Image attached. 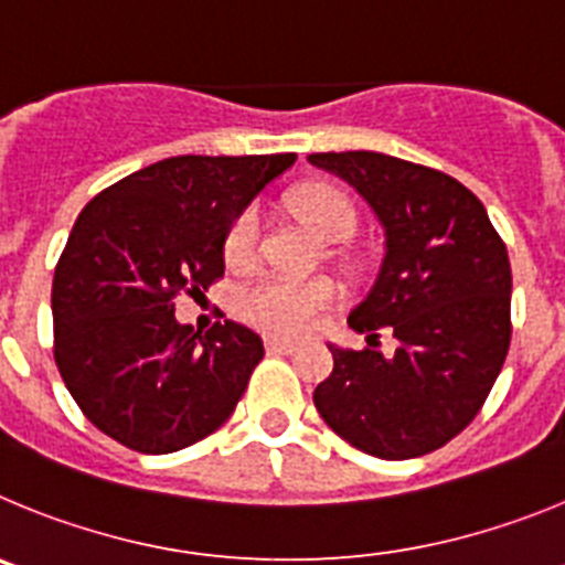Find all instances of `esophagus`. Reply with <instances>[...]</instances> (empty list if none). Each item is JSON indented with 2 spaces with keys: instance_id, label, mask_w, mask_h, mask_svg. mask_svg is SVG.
Masks as SVG:
<instances>
[{
  "instance_id": "1",
  "label": "esophagus",
  "mask_w": 565,
  "mask_h": 565,
  "mask_svg": "<svg viewBox=\"0 0 565 565\" xmlns=\"http://www.w3.org/2000/svg\"><path fill=\"white\" fill-rule=\"evenodd\" d=\"M267 349L276 354H292V352H298V343H295V340H287V338H267Z\"/></svg>"
}]
</instances>
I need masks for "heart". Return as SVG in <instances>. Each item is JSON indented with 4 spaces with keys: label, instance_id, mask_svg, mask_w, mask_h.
I'll use <instances>...</instances> for the list:
<instances>
[{
    "label": "heart",
    "instance_id": "1",
    "mask_svg": "<svg viewBox=\"0 0 565 565\" xmlns=\"http://www.w3.org/2000/svg\"><path fill=\"white\" fill-rule=\"evenodd\" d=\"M289 207L320 238L334 242L352 233L354 205L340 188L312 182L289 194ZM258 213L247 207L233 220L225 236V262L233 270H245L256 262ZM334 289L327 278L267 276L242 295V309L253 323L278 334H301L332 303Z\"/></svg>",
    "mask_w": 565,
    "mask_h": 565
}]
</instances>
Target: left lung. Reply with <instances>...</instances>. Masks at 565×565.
I'll use <instances>...</instances> for the list:
<instances>
[{"instance_id": "obj_1", "label": "left lung", "mask_w": 565, "mask_h": 565, "mask_svg": "<svg viewBox=\"0 0 565 565\" xmlns=\"http://www.w3.org/2000/svg\"><path fill=\"white\" fill-rule=\"evenodd\" d=\"M358 191L383 227V264L349 327L365 349L329 343L334 369L312 399L329 428L377 459L447 445L479 414L510 349L512 270L479 196L459 180L380 151L309 154ZM391 328L385 359L376 332Z\"/></svg>"}]
</instances>
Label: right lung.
I'll return each mask as SVG.
<instances>
[{
    "instance_id": "right-lung-1",
    "label": "right lung",
    "mask_w": 565,
    "mask_h": 565,
    "mask_svg": "<svg viewBox=\"0 0 565 565\" xmlns=\"http://www.w3.org/2000/svg\"><path fill=\"white\" fill-rule=\"evenodd\" d=\"M295 154L169 157L100 191L53 278L55 365L95 428L137 454H174L231 419L264 343L242 323L194 332L180 292L225 276L238 213Z\"/></svg>"
}]
</instances>
